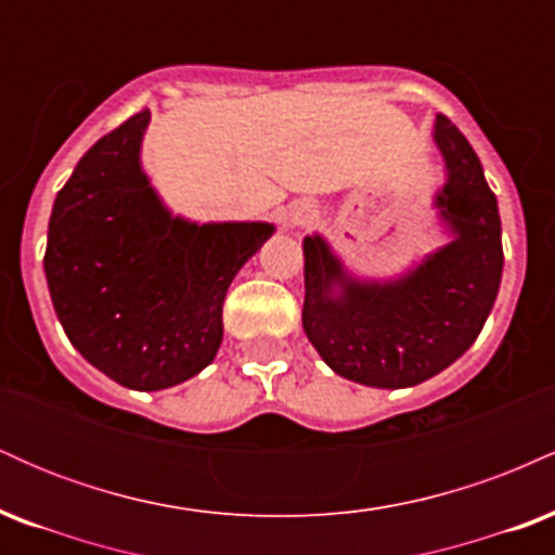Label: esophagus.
<instances>
[{
	"instance_id": "34e87169",
	"label": "esophagus",
	"mask_w": 555,
	"mask_h": 555,
	"mask_svg": "<svg viewBox=\"0 0 555 555\" xmlns=\"http://www.w3.org/2000/svg\"><path fill=\"white\" fill-rule=\"evenodd\" d=\"M313 216L315 208L310 206V203H297V206H292L289 214H286V221H289V227H305Z\"/></svg>"
}]
</instances>
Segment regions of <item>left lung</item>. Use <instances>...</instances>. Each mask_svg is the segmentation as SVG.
<instances>
[{
	"label": "left lung",
	"mask_w": 555,
	"mask_h": 555,
	"mask_svg": "<svg viewBox=\"0 0 555 555\" xmlns=\"http://www.w3.org/2000/svg\"><path fill=\"white\" fill-rule=\"evenodd\" d=\"M446 164L436 208L451 242L388 282H362L321 234L305 237L302 328L334 373L362 386L406 388L473 347L501 286L499 203L467 138L436 117Z\"/></svg>",
	"instance_id": "8db88e82"
}]
</instances>
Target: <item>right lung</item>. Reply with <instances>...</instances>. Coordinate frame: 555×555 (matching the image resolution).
Wrapping results in <instances>:
<instances>
[{"instance_id": "right-lung-1", "label": "right lung", "mask_w": 555, "mask_h": 555, "mask_svg": "<svg viewBox=\"0 0 555 555\" xmlns=\"http://www.w3.org/2000/svg\"><path fill=\"white\" fill-rule=\"evenodd\" d=\"M151 112L91 145L49 219L47 271L73 347L135 391L193 378L224 336L232 279L273 234L266 221L195 224L171 216L140 167Z\"/></svg>"}]
</instances>
